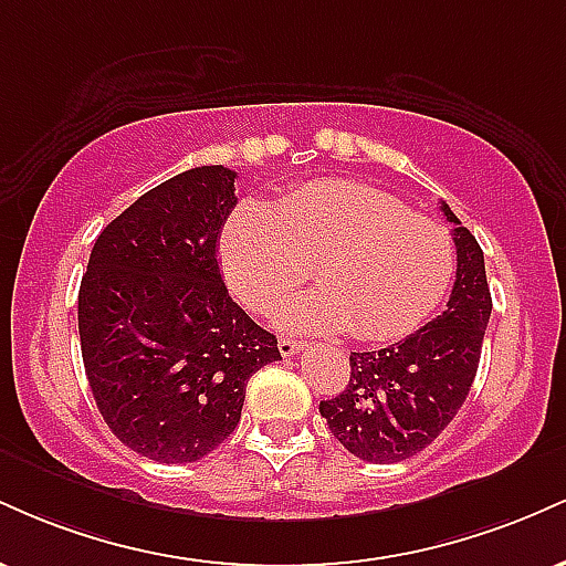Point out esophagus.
Here are the masks:
<instances>
[{
	"label": "esophagus",
	"instance_id": "1",
	"mask_svg": "<svg viewBox=\"0 0 566 566\" xmlns=\"http://www.w3.org/2000/svg\"><path fill=\"white\" fill-rule=\"evenodd\" d=\"M303 343L295 340V337H279V354L282 356H295L301 354Z\"/></svg>",
	"mask_w": 566,
	"mask_h": 566
}]
</instances>
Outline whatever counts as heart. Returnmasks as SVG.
I'll use <instances>...</instances> for the list:
<instances>
[{"mask_svg":"<svg viewBox=\"0 0 566 566\" xmlns=\"http://www.w3.org/2000/svg\"><path fill=\"white\" fill-rule=\"evenodd\" d=\"M226 282L247 308L274 311L308 276L322 287L279 311L290 329L359 343L412 335L444 303L458 269L452 233L378 188L322 180L292 188L271 210L244 201L220 237Z\"/></svg>","mask_w":566,"mask_h":566,"instance_id":"heart-1","label":"heart"}]
</instances>
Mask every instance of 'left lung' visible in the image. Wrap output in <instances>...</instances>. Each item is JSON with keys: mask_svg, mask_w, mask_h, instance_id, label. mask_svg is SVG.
Wrapping results in <instances>:
<instances>
[{"mask_svg": "<svg viewBox=\"0 0 566 566\" xmlns=\"http://www.w3.org/2000/svg\"><path fill=\"white\" fill-rule=\"evenodd\" d=\"M458 250L452 295L433 322L405 340L350 354L346 391L319 405L329 431L367 463H399L426 450L463 407L492 314L484 252L450 207Z\"/></svg>", "mask_w": 566, "mask_h": 566, "instance_id": "8db88e82", "label": "left lung"}]
</instances>
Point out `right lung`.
I'll use <instances>...</instances> for the list:
<instances>
[{"label":"right lung","mask_w":566,"mask_h":566,"mask_svg":"<svg viewBox=\"0 0 566 566\" xmlns=\"http://www.w3.org/2000/svg\"><path fill=\"white\" fill-rule=\"evenodd\" d=\"M237 172L193 167L114 218L80 287L90 391L112 433L157 463H193L229 439L247 380L282 359L233 303L218 265Z\"/></svg>","instance_id":"right-lung-1"}]
</instances>
